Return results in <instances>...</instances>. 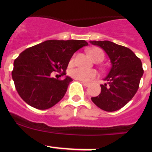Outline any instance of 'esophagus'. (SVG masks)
Wrapping results in <instances>:
<instances>
[{"mask_svg":"<svg viewBox=\"0 0 152 152\" xmlns=\"http://www.w3.org/2000/svg\"><path fill=\"white\" fill-rule=\"evenodd\" d=\"M82 83L83 84H84V86H85V87H88V86H89V83H88V82H85V81H82Z\"/></svg>","mask_w":152,"mask_h":152,"instance_id":"34e87169","label":"esophagus"}]
</instances>
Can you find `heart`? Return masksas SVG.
Instances as JSON below:
<instances>
[{
  "label": "heart",
  "mask_w": 152,
  "mask_h": 152,
  "mask_svg": "<svg viewBox=\"0 0 152 152\" xmlns=\"http://www.w3.org/2000/svg\"><path fill=\"white\" fill-rule=\"evenodd\" d=\"M88 54L93 59L96 58L99 55H103V52L98 48H93L89 49ZM73 59L71 60V63H72ZM97 75V72L94 69H88L82 67H77L70 71V75L76 80H81V81H89L92 78L95 77Z\"/></svg>",
  "instance_id": "b5f03b06"
}]
</instances>
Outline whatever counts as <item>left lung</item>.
<instances>
[{
    "instance_id": "1",
    "label": "left lung",
    "mask_w": 152,
    "mask_h": 152,
    "mask_svg": "<svg viewBox=\"0 0 152 152\" xmlns=\"http://www.w3.org/2000/svg\"><path fill=\"white\" fill-rule=\"evenodd\" d=\"M105 51L110 60V69L101 84V92L91 97L95 105L107 112L116 111L132 99L139 89L144 71L140 58L131 49L110 41H90Z\"/></svg>"
}]
</instances>
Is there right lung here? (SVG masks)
I'll list each match as a JSON object with an SVG mask.
<instances>
[{"label": "right lung", "mask_w": 152, "mask_h": 152, "mask_svg": "<svg viewBox=\"0 0 152 152\" xmlns=\"http://www.w3.org/2000/svg\"><path fill=\"white\" fill-rule=\"evenodd\" d=\"M88 45L84 40H47L21 52L13 62L12 72L20 97L38 110L56 105L64 96L72 79L66 76L58 80L51 77L52 72H65L74 53Z\"/></svg>", "instance_id": "add662e5"}]
</instances>
